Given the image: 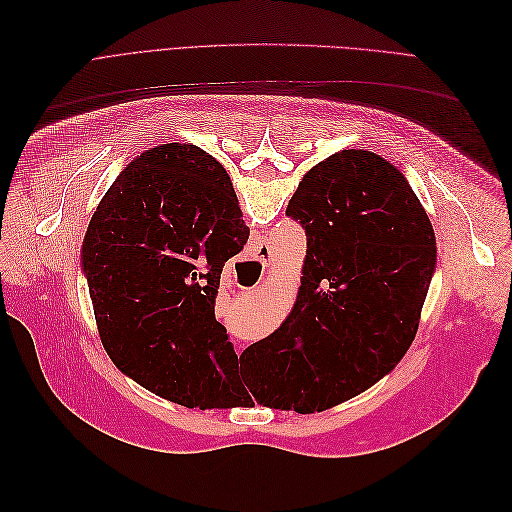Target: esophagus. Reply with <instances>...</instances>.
Masks as SVG:
<instances>
[{"label": "esophagus", "instance_id": "obj_1", "mask_svg": "<svg viewBox=\"0 0 512 512\" xmlns=\"http://www.w3.org/2000/svg\"><path fill=\"white\" fill-rule=\"evenodd\" d=\"M254 254H256V258L258 260H265V256H267V250L262 245H258V247H254Z\"/></svg>", "mask_w": 512, "mask_h": 512}]
</instances>
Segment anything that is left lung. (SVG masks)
I'll list each match as a JSON object with an SVG mask.
<instances>
[{"label": "left lung", "mask_w": 512, "mask_h": 512, "mask_svg": "<svg viewBox=\"0 0 512 512\" xmlns=\"http://www.w3.org/2000/svg\"><path fill=\"white\" fill-rule=\"evenodd\" d=\"M286 215L307 235L297 303L245 348L226 406L260 401L301 414L363 393L399 363L421 320L436 235L406 177L363 149L316 164Z\"/></svg>", "instance_id": "1"}]
</instances>
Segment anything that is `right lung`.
Masks as SVG:
<instances>
[{"instance_id":"add662e5","label":"right lung","mask_w":512,"mask_h":512,"mask_svg":"<svg viewBox=\"0 0 512 512\" xmlns=\"http://www.w3.org/2000/svg\"><path fill=\"white\" fill-rule=\"evenodd\" d=\"M220 162L168 143L132 160L89 222L83 271L104 350L145 389L220 408L239 356L215 320L224 262L250 237Z\"/></svg>"}]
</instances>
